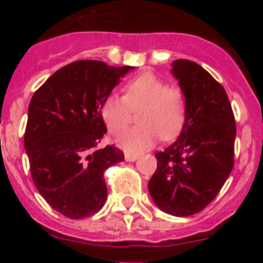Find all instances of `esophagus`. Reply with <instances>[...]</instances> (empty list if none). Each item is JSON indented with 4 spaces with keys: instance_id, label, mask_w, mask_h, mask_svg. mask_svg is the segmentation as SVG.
I'll return each mask as SVG.
<instances>
[{
    "instance_id": "esophagus-1",
    "label": "esophagus",
    "mask_w": 263,
    "mask_h": 263,
    "mask_svg": "<svg viewBox=\"0 0 263 263\" xmlns=\"http://www.w3.org/2000/svg\"><path fill=\"white\" fill-rule=\"evenodd\" d=\"M137 155H134V154H129V153H126V154H125V160H126V162H134V160H137Z\"/></svg>"
}]
</instances>
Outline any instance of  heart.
I'll list each match as a JSON object with an SVG mask.
<instances>
[{
    "label": "heart",
    "mask_w": 263,
    "mask_h": 263,
    "mask_svg": "<svg viewBox=\"0 0 263 263\" xmlns=\"http://www.w3.org/2000/svg\"><path fill=\"white\" fill-rule=\"evenodd\" d=\"M138 111L139 126L125 130L117 145L129 153H142L157 142L175 138L185 121V96L179 88L168 87L152 72L136 76L124 88V97L111 93L100 106V113L111 134H118L129 124L132 110Z\"/></svg>",
    "instance_id": "heart-1"
}]
</instances>
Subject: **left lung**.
Returning <instances> with one entry per match:
<instances>
[{
	"label": "left lung",
	"mask_w": 263,
	"mask_h": 263,
	"mask_svg": "<svg viewBox=\"0 0 263 263\" xmlns=\"http://www.w3.org/2000/svg\"><path fill=\"white\" fill-rule=\"evenodd\" d=\"M171 72L185 96V121L175 142L155 154L148 192L159 210L185 217L203 211L232 173L236 121L224 87L203 67L179 59Z\"/></svg>",
	"instance_id": "8db88e82"
}]
</instances>
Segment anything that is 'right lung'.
<instances>
[{
	"label": "right lung",
	"mask_w": 263,
	"mask_h": 263,
	"mask_svg": "<svg viewBox=\"0 0 263 263\" xmlns=\"http://www.w3.org/2000/svg\"><path fill=\"white\" fill-rule=\"evenodd\" d=\"M133 67L78 60L58 69L31 97L25 148L32 182L53 210L69 218L99 212L108 196L104 173L125 159L106 133L103 100Z\"/></svg>",
	"instance_id": "obj_1"
}]
</instances>
